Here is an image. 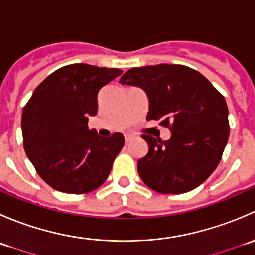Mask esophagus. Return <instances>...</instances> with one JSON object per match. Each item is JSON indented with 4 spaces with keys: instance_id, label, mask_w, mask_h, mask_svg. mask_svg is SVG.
Returning a JSON list of instances; mask_svg holds the SVG:
<instances>
[{
    "instance_id": "esophagus-1",
    "label": "esophagus",
    "mask_w": 255,
    "mask_h": 255,
    "mask_svg": "<svg viewBox=\"0 0 255 255\" xmlns=\"http://www.w3.org/2000/svg\"><path fill=\"white\" fill-rule=\"evenodd\" d=\"M130 139H132V135H130V134H125V140H126V143L129 142Z\"/></svg>"
}]
</instances>
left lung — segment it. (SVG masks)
I'll use <instances>...</instances> for the list:
<instances>
[{
	"mask_svg": "<svg viewBox=\"0 0 255 255\" xmlns=\"http://www.w3.org/2000/svg\"><path fill=\"white\" fill-rule=\"evenodd\" d=\"M149 99L146 120L171 132L169 140L149 134L148 154L138 160L144 184L160 194H184L200 186L215 171L230 135L226 100L202 74L185 65L132 68L121 76Z\"/></svg>",
	"mask_w": 255,
	"mask_h": 255,
	"instance_id": "1",
	"label": "left lung"
}]
</instances>
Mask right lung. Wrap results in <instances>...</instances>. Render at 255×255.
<instances>
[{
  "instance_id": "obj_1",
  "label": "right lung",
  "mask_w": 255,
  "mask_h": 255,
  "mask_svg": "<svg viewBox=\"0 0 255 255\" xmlns=\"http://www.w3.org/2000/svg\"><path fill=\"white\" fill-rule=\"evenodd\" d=\"M122 74L89 64L63 66L43 80L23 109V146L38 175L58 191L86 194L101 186L125 137L89 129L100 90Z\"/></svg>"
}]
</instances>
